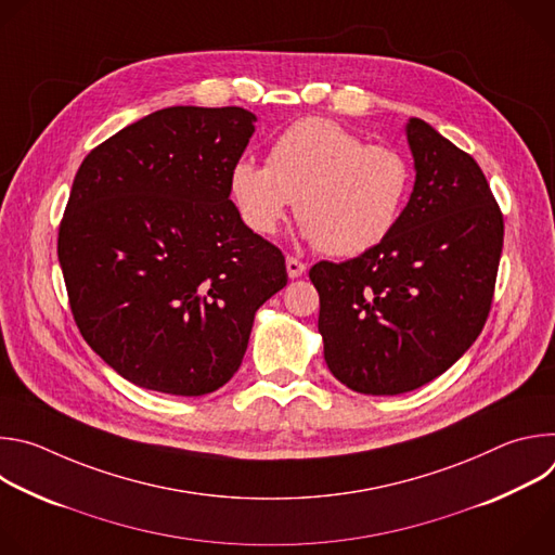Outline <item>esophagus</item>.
Wrapping results in <instances>:
<instances>
[{
    "mask_svg": "<svg viewBox=\"0 0 555 555\" xmlns=\"http://www.w3.org/2000/svg\"><path fill=\"white\" fill-rule=\"evenodd\" d=\"M285 268H287V276H289V279H298V276H302L305 270H307V266H305L302 261L294 259V257H287V259H285Z\"/></svg>",
    "mask_w": 555,
    "mask_h": 555,
    "instance_id": "1",
    "label": "esophagus"
}]
</instances>
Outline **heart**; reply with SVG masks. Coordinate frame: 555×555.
<instances>
[{
    "instance_id": "b5f03b06",
    "label": "heart",
    "mask_w": 555,
    "mask_h": 555,
    "mask_svg": "<svg viewBox=\"0 0 555 555\" xmlns=\"http://www.w3.org/2000/svg\"><path fill=\"white\" fill-rule=\"evenodd\" d=\"M413 171L406 155L327 118H302L279 133L268 167L236 160L228 176L230 197L244 223L272 234L296 199L305 240L332 257H356L398 225Z\"/></svg>"
}]
</instances>
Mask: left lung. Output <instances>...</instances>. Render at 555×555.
<instances>
[{
	"instance_id": "obj_1",
	"label": "left lung",
	"mask_w": 555,
	"mask_h": 555,
	"mask_svg": "<svg viewBox=\"0 0 555 555\" xmlns=\"http://www.w3.org/2000/svg\"><path fill=\"white\" fill-rule=\"evenodd\" d=\"M406 138L415 186L398 225L360 257L309 270L325 362L364 395L415 390L472 347L503 250V215L474 157L422 118Z\"/></svg>"
}]
</instances>
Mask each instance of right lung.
I'll use <instances>...</instances> for the list:
<instances>
[{
    "instance_id": "obj_1",
    "label": "right lung",
    "mask_w": 555,
    "mask_h": 555,
    "mask_svg": "<svg viewBox=\"0 0 555 555\" xmlns=\"http://www.w3.org/2000/svg\"><path fill=\"white\" fill-rule=\"evenodd\" d=\"M242 107H167L88 153L59 225L86 343L135 386L197 398L242 366L257 309L287 283L228 176L255 133Z\"/></svg>"
}]
</instances>
